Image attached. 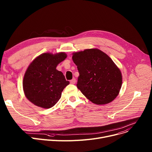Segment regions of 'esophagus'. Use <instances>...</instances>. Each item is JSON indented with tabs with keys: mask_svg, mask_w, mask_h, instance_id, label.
<instances>
[{
	"mask_svg": "<svg viewBox=\"0 0 152 152\" xmlns=\"http://www.w3.org/2000/svg\"><path fill=\"white\" fill-rule=\"evenodd\" d=\"M76 80L75 78H73V79H71V80L70 81V83L72 84H75L76 83Z\"/></svg>",
	"mask_w": 152,
	"mask_h": 152,
	"instance_id": "obj_1",
	"label": "esophagus"
}]
</instances>
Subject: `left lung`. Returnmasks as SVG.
I'll return each instance as SVG.
<instances>
[{"label":"left lung","instance_id":"1","mask_svg":"<svg viewBox=\"0 0 152 152\" xmlns=\"http://www.w3.org/2000/svg\"><path fill=\"white\" fill-rule=\"evenodd\" d=\"M72 59L79 76L77 87L97 105L112 102L121 88V72L108 55L98 49L73 53Z\"/></svg>","mask_w":152,"mask_h":152}]
</instances>
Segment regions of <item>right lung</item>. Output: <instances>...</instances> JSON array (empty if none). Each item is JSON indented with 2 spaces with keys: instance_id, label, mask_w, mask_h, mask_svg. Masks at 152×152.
Here are the masks:
<instances>
[{
  "instance_id": "add662e5",
  "label": "right lung",
  "mask_w": 152,
  "mask_h": 152,
  "mask_svg": "<svg viewBox=\"0 0 152 152\" xmlns=\"http://www.w3.org/2000/svg\"><path fill=\"white\" fill-rule=\"evenodd\" d=\"M66 57L65 52H47L29 64L24 75L23 88L26 97L34 105L50 108L61 98L62 91L69 82L56 68Z\"/></svg>"
}]
</instances>
